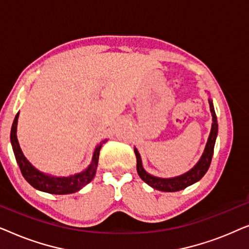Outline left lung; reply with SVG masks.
Wrapping results in <instances>:
<instances>
[{"instance_id": "obj_1", "label": "left lung", "mask_w": 249, "mask_h": 249, "mask_svg": "<svg viewBox=\"0 0 249 249\" xmlns=\"http://www.w3.org/2000/svg\"><path fill=\"white\" fill-rule=\"evenodd\" d=\"M209 103H210L211 113H212L213 124H212V128H211L209 139H207L205 149H204L202 158L199 159V161L197 162V164L194 166L193 169H190L188 172L183 173L181 176L175 177V178H159V177H154L145 171V169L142 168V164L141 155H139L137 149L135 148L136 159H137V172L142 181L153 187L154 189L161 190V192L172 193V192H179V190L185 189L188 186L193 185V183L197 182L198 180L203 178L204 175H205L207 170L210 168L211 161H212L214 145H215V139L217 135L216 114H215V111H214L212 101L209 100Z\"/></svg>"}]
</instances>
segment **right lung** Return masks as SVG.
<instances>
[{
    "mask_svg": "<svg viewBox=\"0 0 249 249\" xmlns=\"http://www.w3.org/2000/svg\"><path fill=\"white\" fill-rule=\"evenodd\" d=\"M19 113H17L15 120H13L11 128V144L15 153L17 163H18L20 171H21L23 178L29 182L34 188L40 192L54 194V195H67V194L76 193L85 187L87 183H89L93 180L95 173H96L97 164H98V156L102 145L107 142V139L102 141L100 144L95 148L91 163L86 170L83 172L77 173V175L70 177H55L47 175V173L40 172L35 166L30 164V162L22 154L21 148H20L18 138H17V124H18Z\"/></svg>",
    "mask_w": 249,
    "mask_h": 249,
    "instance_id": "obj_1",
    "label": "right lung"
}]
</instances>
